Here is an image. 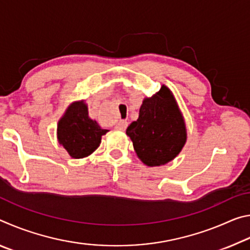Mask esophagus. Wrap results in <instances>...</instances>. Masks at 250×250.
Listing matches in <instances>:
<instances>
[{"instance_id":"obj_1","label":"esophagus","mask_w":250,"mask_h":250,"mask_svg":"<svg viewBox=\"0 0 250 250\" xmlns=\"http://www.w3.org/2000/svg\"><path fill=\"white\" fill-rule=\"evenodd\" d=\"M116 128L117 129H120V130H125L126 128H128V122H126L125 120H120L116 125Z\"/></svg>"}]
</instances>
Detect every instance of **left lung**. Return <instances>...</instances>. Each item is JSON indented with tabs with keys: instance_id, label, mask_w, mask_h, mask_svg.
<instances>
[{
	"instance_id": "left-lung-1",
	"label": "left lung",
	"mask_w": 250,
	"mask_h": 250,
	"mask_svg": "<svg viewBox=\"0 0 250 250\" xmlns=\"http://www.w3.org/2000/svg\"><path fill=\"white\" fill-rule=\"evenodd\" d=\"M125 132L139 159L149 167L163 166L180 153L186 141V129L174 97L166 86L143 100L139 119Z\"/></svg>"
}]
</instances>
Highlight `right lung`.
Here are the masks:
<instances>
[{"instance_id":"add662e5","label":"right lung","mask_w":250,"mask_h":250,"mask_svg":"<svg viewBox=\"0 0 250 250\" xmlns=\"http://www.w3.org/2000/svg\"><path fill=\"white\" fill-rule=\"evenodd\" d=\"M107 132L108 130L101 129L95 120L90 119L83 103L71 104L59 120L57 128L59 143L74 159L90 155L99 146L101 135Z\"/></svg>"}]
</instances>
